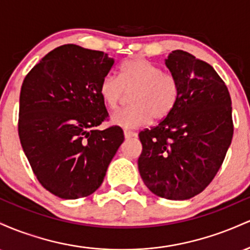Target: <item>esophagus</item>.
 Returning a JSON list of instances; mask_svg holds the SVG:
<instances>
[{
    "instance_id": "34e87169",
    "label": "esophagus",
    "mask_w": 250,
    "mask_h": 250,
    "mask_svg": "<svg viewBox=\"0 0 250 250\" xmlns=\"http://www.w3.org/2000/svg\"><path fill=\"white\" fill-rule=\"evenodd\" d=\"M137 134L134 133V131H130V130H125V139H133V137H136Z\"/></svg>"
}]
</instances>
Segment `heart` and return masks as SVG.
Instances as JSON below:
<instances>
[{"label":"heart","instance_id":"b5f03b06","mask_svg":"<svg viewBox=\"0 0 250 250\" xmlns=\"http://www.w3.org/2000/svg\"><path fill=\"white\" fill-rule=\"evenodd\" d=\"M131 89L130 105L110 117L111 125L123 129H136L148 125L151 119H165L179 99L176 79L141 57L123 62L120 65L119 80L105 76L100 83L99 93L105 107L115 110L122 100L123 90Z\"/></svg>","mask_w":250,"mask_h":250}]
</instances>
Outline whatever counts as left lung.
Segmentation results:
<instances>
[{"label":"left lung","instance_id":"obj_1","mask_svg":"<svg viewBox=\"0 0 250 250\" xmlns=\"http://www.w3.org/2000/svg\"><path fill=\"white\" fill-rule=\"evenodd\" d=\"M165 63L179 99L156 127L139 134L137 165L151 193L182 201L207 187L225 160L234 130L231 100L214 68L187 51H171Z\"/></svg>","mask_w":250,"mask_h":250}]
</instances>
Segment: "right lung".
<instances>
[{
	"label": "right lung",
	"mask_w": 250,
	"mask_h": 250,
	"mask_svg": "<svg viewBox=\"0 0 250 250\" xmlns=\"http://www.w3.org/2000/svg\"><path fill=\"white\" fill-rule=\"evenodd\" d=\"M114 62L103 51L64 44L22 83L20 141L40 183L61 199L93 194L125 140L120 127L95 129L108 116L99 87Z\"/></svg>",
	"instance_id": "1"
}]
</instances>
